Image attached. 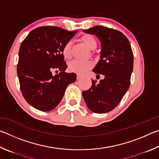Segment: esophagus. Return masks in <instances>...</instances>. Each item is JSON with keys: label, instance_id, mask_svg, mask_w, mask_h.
<instances>
[{"label": "esophagus", "instance_id": "obj_1", "mask_svg": "<svg viewBox=\"0 0 159 159\" xmlns=\"http://www.w3.org/2000/svg\"><path fill=\"white\" fill-rule=\"evenodd\" d=\"M81 77H82L81 75H80V74H77V79H78V80H79Z\"/></svg>", "mask_w": 159, "mask_h": 159}]
</instances>
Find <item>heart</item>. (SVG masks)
<instances>
[{
	"label": "heart",
	"mask_w": 159,
	"mask_h": 159,
	"mask_svg": "<svg viewBox=\"0 0 159 159\" xmlns=\"http://www.w3.org/2000/svg\"><path fill=\"white\" fill-rule=\"evenodd\" d=\"M81 41L90 50L95 49L97 47V45H98V42H97L95 38L89 34L84 35L82 36ZM62 55L64 57L67 59V60L71 57V43L70 42L67 43L64 46L62 49ZM92 66L93 62L90 61H80L75 60L70 61L69 64V69L70 71L80 74H85Z\"/></svg>",
	"instance_id": "1"
}]
</instances>
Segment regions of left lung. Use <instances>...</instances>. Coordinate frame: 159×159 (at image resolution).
<instances>
[{
	"mask_svg": "<svg viewBox=\"0 0 159 159\" xmlns=\"http://www.w3.org/2000/svg\"><path fill=\"white\" fill-rule=\"evenodd\" d=\"M83 32L95 35L101 43L100 60L93 71L102 74L104 79L98 83L93 80L90 89L83 91L82 95L90 111L107 113L119 104L130 86L133 50L125 35L115 29L96 26Z\"/></svg>",
	"mask_w": 159,
	"mask_h": 159,
	"instance_id": "8db88e82",
	"label": "left lung"
}]
</instances>
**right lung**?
Wrapping results in <instances>:
<instances>
[{
  "mask_svg": "<svg viewBox=\"0 0 159 159\" xmlns=\"http://www.w3.org/2000/svg\"><path fill=\"white\" fill-rule=\"evenodd\" d=\"M76 32L41 26L32 30L21 43L17 76L24 98L35 109L43 111L55 109L67 86L76 81V74L65 72L62 49ZM53 69L61 73L53 76Z\"/></svg>",
  "mask_w": 159,
  "mask_h": 159,
  "instance_id": "right-lung-1",
  "label": "right lung"
}]
</instances>
